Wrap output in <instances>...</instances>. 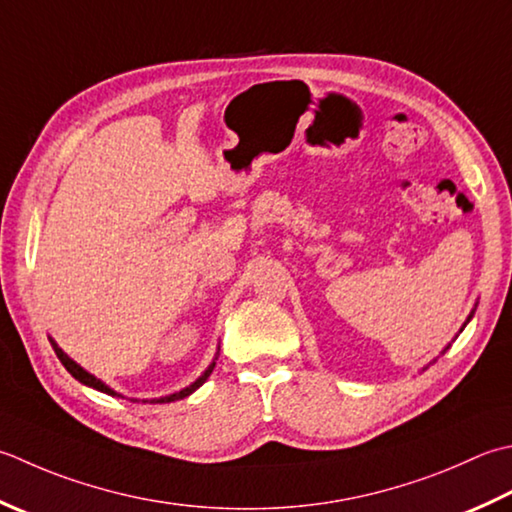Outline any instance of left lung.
Returning a JSON list of instances; mask_svg holds the SVG:
<instances>
[{
  "label": "left lung",
  "mask_w": 512,
  "mask_h": 512,
  "mask_svg": "<svg viewBox=\"0 0 512 512\" xmlns=\"http://www.w3.org/2000/svg\"><path fill=\"white\" fill-rule=\"evenodd\" d=\"M473 315H475V310H473V313H470V315H468V319H466V324L470 322V319H473ZM466 324H464V326H466ZM464 326H462V328H464Z\"/></svg>",
  "instance_id": "obj_1"
}]
</instances>
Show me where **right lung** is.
<instances>
[{
    "instance_id": "1",
    "label": "right lung",
    "mask_w": 512,
    "mask_h": 512,
    "mask_svg": "<svg viewBox=\"0 0 512 512\" xmlns=\"http://www.w3.org/2000/svg\"><path fill=\"white\" fill-rule=\"evenodd\" d=\"M50 344H53V348H55V355L59 357V362L64 364V368L68 370L70 375H73V377L77 379V382H82V384H86V386H90V388H95V390H99V393H106V395H113V397H115V395H117V397H122L119 393H115L113 388L106 386V384L102 382V379H97L95 375H90L88 370H84V368L79 366L77 362H73V359H70V357L64 353V350L59 348V346L53 342V339H50ZM213 368H215V362L210 364V366L204 370V375H202V377H197L195 382L190 384V386H186L184 390H179V393H173V395H166V397H159V399H150V402H153V404H168V402H177V399H184V397H188L190 393H195V390L206 382V379L210 377V373H213Z\"/></svg>"
}]
</instances>
